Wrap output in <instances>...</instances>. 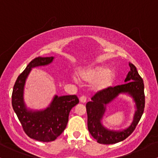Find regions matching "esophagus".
I'll return each mask as SVG.
<instances>
[{"instance_id":"34e87169","label":"esophagus","mask_w":158,"mask_h":158,"mask_svg":"<svg viewBox=\"0 0 158 158\" xmlns=\"http://www.w3.org/2000/svg\"><path fill=\"white\" fill-rule=\"evenodd\" d=\"M86 100H87V99L85 96H82V97H81L80 98H79V101H80V102H81V103L86 102Z\"/></svg>"}]
</instances>
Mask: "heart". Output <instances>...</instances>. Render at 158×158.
Returning a JSON list of instances; mask_svg holds the SVG:
<instances>
[{"label": "heart", "mask_w": 158, "mask_h": 158, "mask_svg": "<svg viewBox=\"0 0 158 158\" xmlns=\"http://www.w3.org/2000/svg\"><path fill=\"white\" fill-rule=\"evenodd\" d=\"M81 81L93 82L92 90L96 92L104 91L110 88L116 81V74L109 67L104 64L90 65L81 69L78 73Z\"/></svg>", "instance_id": "heart-1"}]
</instances>
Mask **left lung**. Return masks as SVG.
Here are the masks:
<instances>
[{
  "label": "left lung",
  "mask_w": 158,
  "mask_h": 158,
  "mask_svg": "<svg viewBox=\"0 0 158 158\" xmlns=\"http://www.w3.org/2000/svg\"><path fill=\"white\" fill-rule=\"evenodd\" d=\"M130 71L127 74L125 84L110 87L104 91L98 92L86 104L88 131L94 139L101 144H114L124 140L135 129L142 117L145 107L144 84L137 68L129 63ZM127 94L135 103L136 110L132 124L123 130H110L103 126L102 120L106 106L119 94Z\"/></svg>",
  "instance_id": "1"
}]
</instances>
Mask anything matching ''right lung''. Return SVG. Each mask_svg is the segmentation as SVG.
<instances>
[{
	"instance_id": "add662e5",
	"label": "right lung",
	"mask_w": 158,
	"mask_h": 158,
	"mask_svg": "<svg viewBox=\"0 0 158 158\" xmlns=\"http://www.w3.org/2000/svg\"><path fill=\"white\" fill-rule=\"evenodd\" d=\"M54 57H37L29 63L18 77L12 95V105L23 131L30 138L41 141H53L64 131L70 110L79 103L76 95L54 96L48 107L43 110L27 108L23 99L26 80L32 68L52 62Z\"/></svg>"
}]
</instances>
